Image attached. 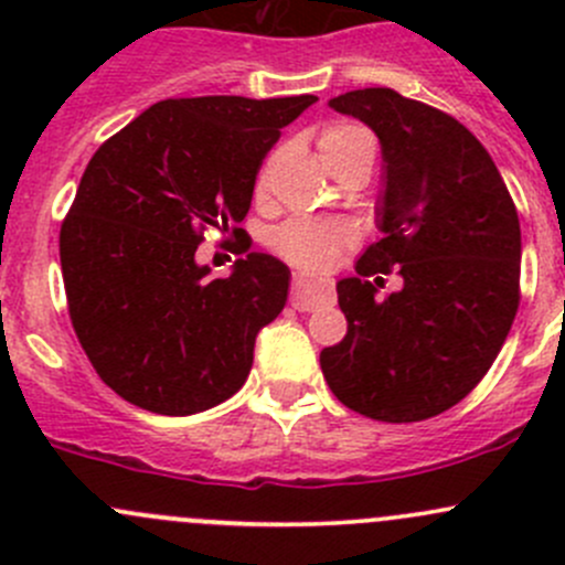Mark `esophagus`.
Returning a JSON list of instances; mask_svg holds the SVG:
<instances>
[{
	"instance_id": "34e87169",
	"label": "esophagus",
	"mask_w": 565,
	"mask_h": 565,
	"mask_svg": "<svg viewBox=\"0 0 565 565\" xmlns=\"http://www.w3.org/2000/svg\"><path fill=\"white\" fill-rule=\"evenodd\" d=\"M322 300H328V289L315 287V284L306 281L303 276H295L292 295H289V303H292V309L311 311V309H315V306L322 303Z\"/></svg>"
}]
</instances>
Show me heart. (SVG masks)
I'll return each mask as SVG.
<instances>
[{
  "label": "heart",
  "mask_w": 565,
  "mask_h": 565,
  "mask_svg": "<svg viewBox=\"0 0 565 565\" xmlns=\"http://www.w3.org/2000/svg\"><path fill=\"white\" fill-rule=\"evenodd\" d=\"M319 150H322L324 163L335 161L341 156H350L355 150H372L374 139L366 128L352 122H335L319 134ZM265 180V174H262ZM352 241V230L347 224H333V221H289L278 226L270 235L273 248L287 256L295 265L306 270H328L335 262L339 250Z\"/></svg>",
  "instance_id": "obj_1"
}]
</instances>
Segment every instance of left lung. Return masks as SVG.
<instances>
[{
	"label": "left lung",
	"mask_w": 565,
	"mask_h": 565,
	"mask_svg": "<svg viewBox=\"0 0 565 565\" xmlns=\"http://www.w3.org/2000/svg\"><path fill=\"white\" fill-rule=\"evenodd\" d=\"M328 106L361 119L383 147L377 226L358 276L335 284L347 335L319 352L330 391L355 413L409 424L461 402L498 358L520 306L522 232L481 141L440 108L388 87ZM399 267L385 301L365 278Z\"/></svg>",
	"instance_id": "1"
}]
</instances>
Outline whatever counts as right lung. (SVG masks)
<instances>
[{
	"label": "right lung",
	"mask_w": 565,
	"mask_h": 565,
	"mask_svg": "<svg viewBox=\"0 0 565 565\" xmlns=\"http://www.w3.org/2000/svg\"><path fill=\"white\" fill-rule=\"evenodd\" d=\"M315 95L161 100L104 141L60 232L73 330L125 402L193 415L235 396L256 335L281 315L289 267L250 250L210 278L204 232L241 237L256 172Z\"/></svg>",
	"instance_id": "obj_1"
}]
</instances>
